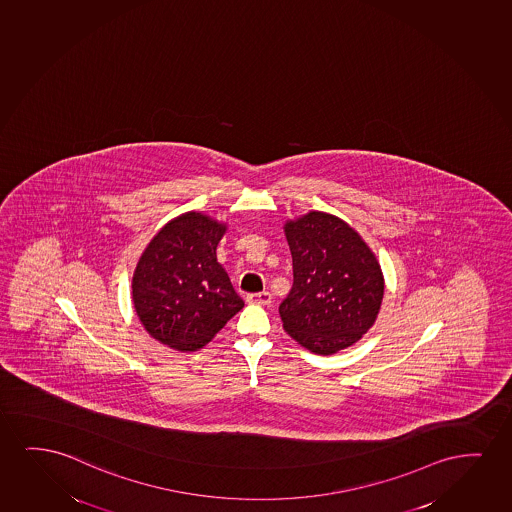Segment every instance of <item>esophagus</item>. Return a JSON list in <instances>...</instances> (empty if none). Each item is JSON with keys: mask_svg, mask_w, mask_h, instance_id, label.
<instances>
[{"mask_svg": "<svg viewBox=\"0 0 512 512\" xmlns=\"http://www.w3.org/2000/svg\"><path fill=\"white\" fill-rule=\"evenodd\" d=\"M246 301L252 302V304H260V306H267L273 301V295L269 292H259V294L246 295Z\"/></svg>", "mask_w": 512, "mask_h": 512, "instance_id": "34e87169", "label": "esophagus"}]
</instances>
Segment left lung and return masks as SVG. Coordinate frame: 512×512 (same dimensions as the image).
Masks as SVG:
<instances>
[{
    "label": "left lung",
    "instance_id": "left-lung-1",
    "mask_svg": "<svg viewBox=\"0 0 512 512\" xmlns=\"http://www.w3.org/2000/svg\"><path fill=\"white\" fill-rule=\"evenodd\" d=\"M285 232L294 285L280 304L283 329L318 355L357 343L385 292L374 253L350 225L320 211L288 222Z\"/></svg>",
    "mask_w": 512,
    "mask_h": 512
}]
</instances>
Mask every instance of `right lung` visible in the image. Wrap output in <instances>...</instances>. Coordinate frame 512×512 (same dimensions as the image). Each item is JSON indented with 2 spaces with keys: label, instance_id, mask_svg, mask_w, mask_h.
<instances>
[{
  "label": "right lung",
  "instance_id": "add662e5",
  "mask_svg": "<svg viewBox=\"0 0 512 512\" xmlns=\"http://www.w3.org/2000/svg\"><path fill=\"white\" fill-rule=\"evenodd\" d=\"M224 232L192 211L164 225L141 255L134 309L148 334L169 348H201L245 306L217 262Z\"/></svg>",
  "mask_w": 512,
  "mask_h": 512
}]
</instances>
